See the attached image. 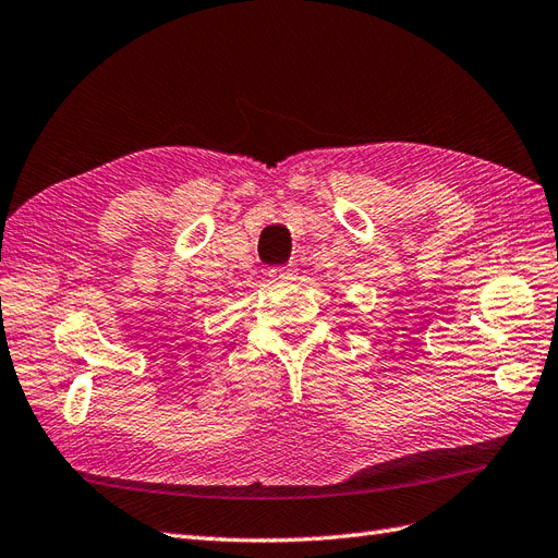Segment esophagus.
<instances>
[{
  "label": "esophagus",
  "instance_id": "1",
  "mask_svg": "<svg viewBox=\"0 0 558 558\" xmlns=\"http://www.w3.org/2000/svg\"><path fill=\"white\" fill-rule=\"evenodd\" d=\"M269 279L283 283V281H291L295 279V267L293 265H286V267H272L269 269Z\"/></svg>",
  "mask_w": 558,
  "mask_h": 558
}]
</instances>
